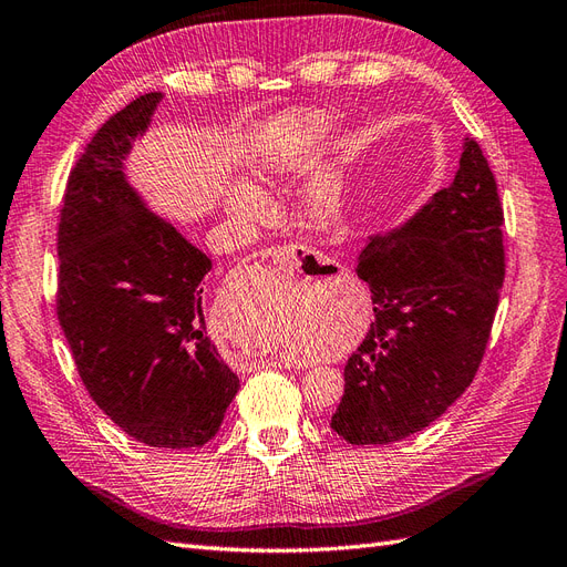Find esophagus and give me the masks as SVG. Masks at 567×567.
<instances>
[{
    "mask_svg": "<svg viewBox=\"0 0 567 567\" xmlns=\"http://www.w3.org/2000/svg\"><path fill=\"white\" fill-rule=\"evenodd\" d=\"M261 258H266L275 270L287 272V275L301 272L303 278L309 280H332L344 272L342 266L332 261V258L306 247H270L261 251Z\"/></svg>",
    "mask_w": 567,
    "mask_h": 567,
    "instance_id": "34e87169",
    "label": "esophagus"
}]
</instances>
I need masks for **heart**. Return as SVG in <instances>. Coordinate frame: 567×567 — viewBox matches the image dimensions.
Here are the masks:
<instances>
[{
	"label": "heart",
	"instance_id": "heart-1",
	"mask_svg": "<svg viewBox=\"0 0 567 567\" xmlns=\"http://www.w3.org/2000/svg\"><path fill=\"white\" fill-rule=\"evenodd\" d=\"M332 116L322 111L303 113L292 121L289 135H266L258 144L251 161V175L258 183L278 181L309 166L316 142L328 135ZM225 212L237 220H261L268 214V202L258 189L249 185H235L225 194ZM301 218L313 228H332L342 220V199L332 183L313 185L301 199ZM292 355H299L292 351Z\"/></svg>",
	"mask_w": 567,
	"mask_h": 567
}]
</instances>
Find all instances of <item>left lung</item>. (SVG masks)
Here are the masks:
<instances>
[{
    "mask_svg": "<svg viewBox=\"0 0 567 567\" xmlns=\"http://www.w3.org/2000/svg\"><path fill=\"white\" fill-rule=\"evenodd\" d=\"M501 225L494 173L465 137L454 183L370 237L355 272L375 320L347 361L330 423L349 444L406 440L471 386L506 275Z\"/></svg>",
    "mask_w": 567,
    "mask_h": 567,
    "instance_id": "1",
    "label": "left lung"
}]
</instances>
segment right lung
<instances>
[{
  "label": "right lung",
  "mask_w": 567,
  "mask_h": 567,
  "mask_svg": "<svg viewBox=\"0 0 567 567\" xmlns=\"http://www.w3.org/2000/svg\"><path fill=\"white\" fill-rule=\"evenodd\" d=\"M161 100L142 94L111 116L69 177L56 311L96 406L142 444L192 449L216 436L239 378L206 332L212 258L125 175Z\"/></svg>",
  "instance_id": "add662e5"
}]
</instances>
